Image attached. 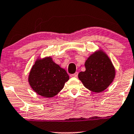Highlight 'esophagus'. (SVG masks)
Masks as SVG:
<instances>
[{
  "instance_id": "obj_1",
  "label": "esophagus",
  "mask_w": 134,
  "mask_h": 134,
  "mask_svg": "<svg viewBox=\"0 0 134 134\" xmlns=\"http://www.w3.org/2000/svg\"><path fill=\"white\" fill-rule=\"evenodd\" d=\"M77 76H78V72H76L74 74H70V77H77Z\"/></svg>"
}]
</instances>
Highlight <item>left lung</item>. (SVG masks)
<instances>
[{
    "label": "left lung",
    "mask_w": 134,
    "mask_h": 134,
    "mask_svg": "<svg viewBox=\"0 0 134 134\" xmlns=\"http://www.w3.org/2000/svg\"><path fill=\"white\" fill-rule=\"evenodd\" d=\"M86 70L78 74L83 85L93 92L105 90L115 77V69L109 57L104 52L92 54L85 64Z\"/></svg>",
    "instance_id": "obj_1"
}]
</instances>
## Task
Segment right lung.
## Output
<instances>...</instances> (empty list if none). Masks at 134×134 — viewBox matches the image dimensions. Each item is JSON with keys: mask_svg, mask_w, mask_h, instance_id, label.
Here are the masks:
<instances>
[{"mask_svg": "<svg viewBox=\"0 0 134 134\" xmlns=\"http://www.w3.org/2000/svg\"><path fill=\"white\" fill-rule=\"evenodd\" d=\"M69 79L65 70L48 57L36 62L30 70L29 82L37 93L51 98L59 93Z\"/></svg>", "mask_w": 134, "mask_h": 134, "instance_id": "obj_1", "label": "right lung"}]
</instances>
